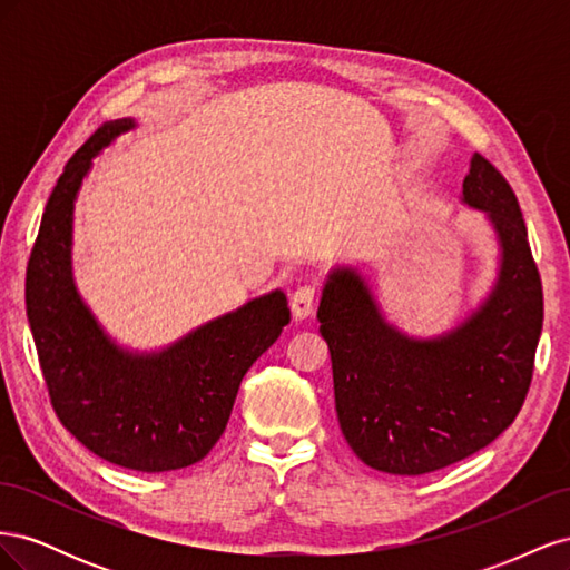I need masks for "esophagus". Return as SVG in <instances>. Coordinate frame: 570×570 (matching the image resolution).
Masks as SVG:
<instances>
[{
    "mask_svg": "<svg viewBox=\"0 0 570 570\" xmlns=\"http://www.w3.org/2000/svg\"><path fill=\"white\" fill-rule=\"evenodd\" d=\"M314 287H299L295 289V295L289 297V308H292V318L295 321H306L314 314Z\"/></svg>",
    "mask_w": 570,
    "mask_h": 570,
    "instance_id": "34e87169",
    "label": "esophagus"
}]
</instances>
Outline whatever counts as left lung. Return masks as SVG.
<instances>
[{
    "label": "left lung",
    "mask_w": 570,
    "mask_h": 570,
    "mask_svg": "<svg viewBox=\"0 0 570 570\" xmlns=\"http://www.w3.org/2000/svg\"><path fill=\"white\" fill-rule=\"evenodd\" d=\"M461 202L488 216L497 281L478 308L435 337L390 323L366 275L327 273L318 304L335 411L352 452L375 471L423 475L475 454L519 416L542 333V283L513 189L480 154Z\"/></svg>",
    "instance_id": "obj_1"
}]
</instances>
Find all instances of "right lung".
<instances>
[{
    "instance_id": "1",
    "label": "right lung",
    "mask_w": 570,
    "mask_h": 570,
    "mask_svg": "<svg viewBox=\"0 0 570 570\" xmlns=\"http://www.w3.org/2000/svg\"><path fill=\"white\" fill-rule=\"evenodd\" d=\"M135 118L101 126L66 164L26 273V308L51 406L78 442L130 471L202 461L228 425L245 373L289 323L283 289L206 321L157 352L116 344L73 281V209L92 159Z\"/></svg>"
}]
</instances>
